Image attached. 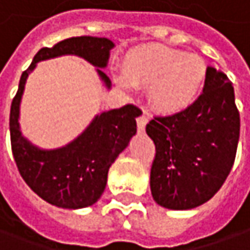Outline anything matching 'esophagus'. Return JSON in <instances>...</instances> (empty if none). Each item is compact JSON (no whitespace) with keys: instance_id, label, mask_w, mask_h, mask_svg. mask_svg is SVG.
Returning <instances> with one entry per match:
<instances>
[{"instance_id":"obj_1","label":"esophagus","mask_w":250,"mask_h":250,"mask_svg":"<svg viewBox=\"0 0 250 250\" xmlns=\"http://www.w3.org/2000/svg\"><path fill=\"white\" fill-rule=\"evenodd\" d=\"M148 123V117L147 114L143 111L139 117H137V128H139V131H143L145 128H146V125Z\"/></svg>"}]
</instances>
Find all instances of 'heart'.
<instances>
[{
  "label": "heart",
  "mask_w": 250,
  "mask_h": 250,
  "mask_svg": "<svg viewBox=\"0 0 250 250\" xmlns=\"http://www.w3.org/2000/svg\"><path fill=\"white\" fill-rule=\"evenodd\" d=\"M206 64L197 56L151 44L130 51L123 77L134 87H148V102L160 113L173 114L197 99L206 80ZM125 84V81L122 80Z\"/></svg>",
  "instance_id": "1"
}]
</instances>
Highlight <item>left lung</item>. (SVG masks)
<instances>
[{"label":"left lung","mask_w":250,"mask_h":250,"mask_svg":"<svg viewBox=\"0 0 250 250\" xmlns=\"http://www.w3.org/2000/svg\"><path fill=\"white\" fill-rule=\"evenodd\" d=\"M156 156L150 189L157 205L188 210L215 196L236 157L240 117L228 76L208 67L203 93L188 108L146 125Z\"/></svg>","instance_id":"obj_1"}]
</instances>
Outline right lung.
Returning <instances> with one entry per match:
<instances>
[{"mask_svg": "<svg viewBox=\"0 0 250 250\" xmlns=\"http://www.w3.org/2000/svg\"><path fill=\"white\" fill-rule=\"evenodd\" d=\"M114 42L100 37H71L54 47L41 48L22 73L18 91L11 103L10 134L14 160L25 183L45 202L62 209H81L94 205L105 189L107 173L117 156L136 134V117L142 110L133 104L96 116L76 140L54 150H42L31 145L20 130V103L25 81L38 61L74 54L87 60L110 88L111 81L102 68L107 65Z\"/></svg>", "mask_w": 250, "mask_h": 250, "instance_id": "add662e5", "label": "right lung"}]
</instances>
